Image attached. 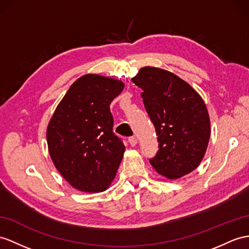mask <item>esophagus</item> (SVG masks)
<instances>
[{
    "instance_id": "obj_1",
    "label": "esophagus",
    "mask_w": 249,
    "mask_h": 249,
    "mask_svg": "<svg viewBox=\"0 0 249 249\" xmlns=\"http://www.w3.org/2000/svg\"><path fill=\"white\" fill-rule=\"evenodd\" d=\"M129 142H130V144L132 145V147H134V145H136V143H137V138L135 136L129 137Z\"/></svg>"
}]
</instances>
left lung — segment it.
Masks as SVG:
<instances>
[{
    "label": "left lung",
    "instance_id": "1",
    "mask_svg": "<svg viewBox=\"0 0 249 249\" xmlns=\"http://www.w3.org/2000/svg\"><path fill=\"white\" fill-rule=\"evenodd\" d=\"M154 124L159 151L150 163L170 179L199 165L210 137V120L202 97L172 72L145 66L132 79Z\"/></svg>",
    "mask_w": 249,
    "mask_h": 249
}]
</instances>
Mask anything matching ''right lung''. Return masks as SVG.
Masks as SVG:
<instances>
[{"instance_id":"right-lung-1","label":"right lung","mask_w":249,"mask_h":249,"mask_svg":"<svg viewBox=\"0 0 249 249\" xmlns=\"http://www.w3.org/2000/svg\"><path fill=\"white\" fill-rule=\"evenodd\" d=\"M124 87L116 79L84 75L71 84L48 124L53 165L78 190L105 191L116 175L125 148L113 132L110 105Z\"/></svg>"}]
</instances>
